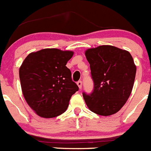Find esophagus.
<instances>
[{
  "label": "esophagus",
  "instance_id": "esophagus-1",
  "mask_svg": "<svg viewBox=\"0 0 151 151\" xmlns=\"http://www.w3.org/2000/svg\"><path fill=\"white\" fill-rule=\"evenodd\" d=\"M77 85L78 86L79 89L82 88V81H78V82H77Z\"/></svg>",
  "mask_w": 151,
  "mask_h": 151
}]
</instances>
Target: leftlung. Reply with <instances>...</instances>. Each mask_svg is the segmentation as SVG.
<instances>
[{
	"label": "left lung",
	"mask_w": 151,
	"mask_h": 151,
	"mask_svg": "<svg viewBox=\"0 0 151 151\" xmlns=\"http://www.w3.org/2000/svg\"><path fill=\"white\" fill-rule=\"evenodd\" d=\"M85 56L90 64L94 90L84 92L89 110L101 116L117 113L132 91L136 66L129 51L111 45L88 49Z\"/></svg>",
	"instance_id": "obj_1"
}]
</instances>
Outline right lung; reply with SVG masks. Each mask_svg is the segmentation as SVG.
Returning a JSON list of instances; mask_svg holds the SVG:
<instances>
[{
    "instance_id": "obj_1",
    "label": "right lung",
    "mask_w": 151,
    "mask_h": 151,
    "mask_svg": "<svg viewBox=\"0 0 151 151\" xmlns=\"http://www.w3.org/2000/svg\"><path fill=\"white\" fill-rule=\"evenodd\" d=\"M73 56L70 50L46 48L29 54L19 68L22 94L37 115L53 118L69 106L72 95L78 91L66 66Z\"/></svg>"
}]
</instances>
